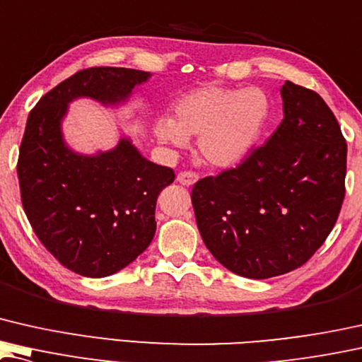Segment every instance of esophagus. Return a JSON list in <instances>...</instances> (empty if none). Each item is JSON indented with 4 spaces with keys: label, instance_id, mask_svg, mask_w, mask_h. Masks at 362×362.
<instances>
[{
    "label": "esophagus",
    "instance_id": "esophagus-1",
    "mask_svg": "<svg viewBox=\"0 0 362 362\" xmlns=\"http://www.w3.org/2000/svg\"><path fill=\"white\" fill-rule=\"evenodd\" d=\"M197 180H199V176L196 175V173H192V171H181V173H177V176H176V181L180 182V185H182V186L196 185Z\"/></svg>",
    "mask_w": 362,
    "mask_h": 362
}]
</instances>
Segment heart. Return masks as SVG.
Instances as JSON below:
<instances>
[{"label":"heart","instance_id":"obj_1","mask_svg":"<svg viewBox=\"0 0 362 362\" xmlns=\"http://www.w3.org/2000/svg\"><path fill=\"white\" fill-rule=\"evenodd\" d=\"M269 112L266 94L258 88L201 86L175 104V120L161 117L155 134L176 148L197 137L204 161L217 168L238 163L253 146Z\"/></svg>","mask_w":362,"mask_h":362}]
</instances>
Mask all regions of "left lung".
<instances>
[{"label": "left lung", "mask_w": 362, "mask_h": 362, "mask_svg": "<svg viewBox=\"0 0 362 362\" xmlns=\"http://www.w3.org/2000/svg\"><path fill=\"white\" fill-rule=\"evenodd\" d=\"M284 119L237 168L207 176L191 201L204 243L220 264L250 279L300 268L337 223L346 142L320 98L286 81Z\"/></svg>", "instance_id": "obj_1"}]
</instances>
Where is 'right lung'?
<instances>
[{
  "instance_id": "obj_1",
  "label": "right lung",
  "mask_w": 362,
  "mask_h": 362,
  "mask_svg": "<svg viewBox=\"0 0 362 362\" xmlns=\"http://www.w3.org/2000/svg\"><path fill=\"white\" fill-rule=\"evenodd\" d=\"M150 76L86 68L42 96L28 117L18 160L24 212L42 245L76 274H116L148 248L156 199L175 173L146 160L130 137L94 155L73 151L62 130L68 104L90 98L117 107Z\"/></svg>"
}]
</instances>
